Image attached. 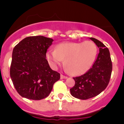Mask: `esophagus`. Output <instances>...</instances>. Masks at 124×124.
<instances>
[{"label":"esophagus","mask_w":124,"mask_h":124,"mask_svg":"<svg viewBox=\"0 0 124 124\" xmlns=\"http://www.w3.org/2000/svg\"><path fill=\"white\" fill-rule=\"evenodd\" d=\"M67 78H68L67 76L63 75V74H61V79H66Z\"/></svg>","instance_id":"obj_1"}]
</instances>
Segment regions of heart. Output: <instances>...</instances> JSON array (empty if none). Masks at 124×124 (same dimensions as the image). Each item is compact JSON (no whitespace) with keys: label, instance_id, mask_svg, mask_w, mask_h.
<instances>
[{"label":"heart","instance_id":"heart-1","mask_svg":"<svg viewBox=\"0 0 124 124\" xmlns=\"http://www.w3.org/2000/svg\"><path fill=\"white\" fill-rule=\"evenodd\" d=\"M97 52V46L92 41L64 42L57 45L54 50H48L46 57L53 68H56L64 60V65L68 73L72 75H79L91 67Z\"/></svg>","mask_w":124,"mask_h":124}]
</instances>
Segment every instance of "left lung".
Wrapping results in <instances>:
<instances>
[{
  "instance_id": "left-lung-1",
  "label": "left lung",
  "mask_w": 124,
  "mask_h": 124,
  "mask_svg": "<svg viewBox=\"0 0 124 124\" xmlns=\"http://www.w3.org/2000/svg\"><path fill=\"white\" fill-rule=\"evenodd\" d=\"M99 48L93 66L83 75L73 78L75 84L70 89L73 97L86 100L99 95L107 87L111 76L112 64L109 49L101 41L90 38Z\"/></svg>"
}]
</instances>
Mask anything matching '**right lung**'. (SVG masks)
Masks as SVG:
<instances>
[{
	"label": "right lung",
	"instance_id": "1",
	"mask_svg": "<svg viewBox=\"0 0 124 124\" xmlns=\"http://www.w3.org/2000/svg\"><path fill=\"white\" fill-rule=\"evenodd\" d=\"M53 40L43 36L24 38L14 47L10 75L17 93L23 97L41 100L48 96L60 74L46 59Z\"/></svg>",
	"mask_w": 124,
	"mask_h": 124
}]
</instances>
